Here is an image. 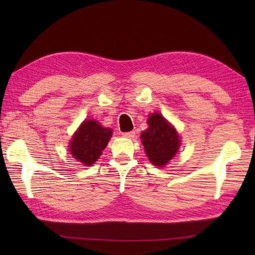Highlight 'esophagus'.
Listing matches in <instances>:
<instances>
[{
  "label": "esophagus",
  "mask_w": 255,
  "mask_h": 255,
  "mask_svg": "<svg viewBox=\"0 0 255 255\" xmlns=\"http://www.w3.org/2000/svg\"><path fill=\"white\" fill-rule=\"evenodd\" d=\"M123 137H126V138H133V137H134V131L123 132Z\"/></svg>",
  "instance_id": "esophagus-1"
}]
</instances>
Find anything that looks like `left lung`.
<instances>
[{
  "label": "left lung",
  "instance_id": "obj_1",
  "mask_svg": "<svg viewBox=\"0 0 255 255\" xmlns=\"http://www.w3.org/2000/svg\"><path fill=\"white\" fill-rule=\"evenodd\" d=\"M148 125L149 127L141 133L144 151L151 163L162 166L177 152L180 138L175 129L159 113L151 114Z\"/></svg>",
  "mask_w": 255,
  "mask_h": 255
}]
</instances>
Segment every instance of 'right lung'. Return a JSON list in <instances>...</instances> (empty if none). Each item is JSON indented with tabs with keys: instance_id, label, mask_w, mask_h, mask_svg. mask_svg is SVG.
I'll return each mask as SVG.
<instances>
[{
	"instance_id": "right-lung-1",
	"label": "right lung",
	"mask_w": 255,
	"mask_h": 255,
	"mask_svg": "<svg viewBox=\"0 0 255 255\" xmlns=\"http://www.w3.org/2000/svg\"><path fill=\"white\" fill-rule=\"evenodd\" d=\"M112 133V129L102 127L95 121H85L74 133L70 143L73 158L84 165L93 164L106 148Z\"/></svg>"
}]
</instances>
